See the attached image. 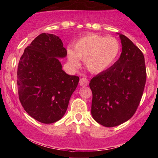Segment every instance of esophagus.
Masks as SVG:
<instances>
[{
  "mask_svg": "<svg viewBox=\"0 0 158 158\" xmlns=\"http://www.w3.org/2000/svg\"><path fill=\"white\" fill-rule=\"evenodd\" d=\"M88 84H89V81H88L87 78H81L80 80H79V85L81 86H87V85H88Z\"/></svg>",
  "mask_w": 158,
  "mask_h": 158,
  "instance_id": "obj_1",
  "label": "esophagus"
}]
</instances>
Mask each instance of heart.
<instances>
[{
  "instance_id": "heart-1",
  "label": "heart",
  "mask_w": 158,
  "mask_h": 158,
  "mask_svg": "<svg viewBox=\"0 0 158 158\" xmlns=\"http://www.w3.org/2000/svg\"><path fill=\"white\" fill-rule=\"evenodd\" d=\"M119 51L120 45L115 38L89 34L78 39L73 49L68 48V59L74 68L79 66L81 59L85 61L88 71L100 73L114 64Z\"/></svg>"
}]
</instances>
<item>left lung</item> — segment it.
I'll list each match as a JSON object with an SVG mask.
<instances>
[{
    "label": "left lung",
    "instance_id": "obj_1",
    "mask_svg": "<svg viewBox=\"0 0 158 158\" xmlns=\"http://www.w3.org/2000/svg\"><path fill=\"white\" fill-rule=\"evenodd\" d=\"M122 44L119 59L90 80L94 120L106 127L128 121L135 113L146 80L144 56L126 35L118 33Z\"/></svg>",
    "mask_w": 158,
    "mask_h": 158
}]
</instances>
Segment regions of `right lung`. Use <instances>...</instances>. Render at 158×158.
<instances>
[{
    "label": "right lung",
    "instance_id": "obj_1",
    "mask_svg": "<svg viewBox=\"0 0 158 158\" xmlns=\"http://www.w3.org/2000/svg\"><path fill=\"white\" fill-rule=\"evenodd\" d=\"M67 50L59 36L41 33L20 59L17 84L20 102L30 117L50 124L62 118L79 78L67 74L59 59Z\"/></svg>",
    "mask_w": 158,
    "mask_h": 158
}]
</instances>
